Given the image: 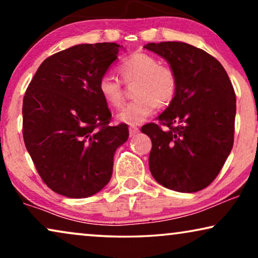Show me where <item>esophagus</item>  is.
Here are the masks:
<instances>
[{
    "label": "esophagus",
    "mask_w": 258,
    "mask_h": 258,
    "mask_svg": "<svg viewBox=\"0 0 258 258\" xmlns=\"http://www.w3.org/2000/svg\"><path fill=\"white\" fill-rule=\"evenodd\" d=\"M140 133V129L137 128V126H135V125H130L129 126V134H130V137H133V136H135V135H137V134Z\"/></svg>",
    "instance_id": "1"
}]
</instances>
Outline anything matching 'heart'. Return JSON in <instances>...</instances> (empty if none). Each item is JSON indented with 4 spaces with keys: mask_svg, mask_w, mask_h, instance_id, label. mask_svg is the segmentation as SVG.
Returning <instances> with one entry per match:
<instances>
[{
    "mask_svg": "<svg viewBox=\"0 0 258 258\" xmlns=\"http://www.w3.org/2000/svg\"><path fill=\"white\" fill-rule=\"evenodd\" d=\"M118 73L125 83H135V101L126 104L116 118L125 124H141L153 115L158 105L167 107L177 93V76L170 67L146 52H135L123 59ZM98 93L110 107L118 108L124 101L122 82L110 74L98 80Z\"/></svg>",
    "mask_w": 258,
    "mask_h": 258,
    "instance_id": "heart-1",
    "label": "heart"
}]
</instances>
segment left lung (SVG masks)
Returning a JSON list of instances; mask_svg holds the SVG:
<instances>
[{
  "label": "left lung",
  "mask_w": 258,
  "mask_h": 258,
  "mask_svg": "<svg viewBox=\"0 0 258 258\" xmlns=\"http://www.w3.org/2000/svg\"><path fill=\"white\" fill-rule=\"evenodd\" d=\"M167 59L177 76V93L156 123L141 130L153 148L149 168L165 188L196 192L216 178L232 149L236 96L223 66L183 42L144 45Z\"/></svg>",
  "instance_id": "left-lung-1"
}]
</instances>
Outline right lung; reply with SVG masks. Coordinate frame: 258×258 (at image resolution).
<instances>
[{"label": "right lung", "mask_w": 258, "mask_h": 258, "mask_svg": "<svg viewBox=\"0 0 258 258\" xmlns=\"http://www.w3.org/2000/svg\"><path fill=\"white\" fill-rule=\"evenodd\" d=\"M117 43L77 44L45 58L23 97V140L38 175L52 191L84 199L110 181L126 124L111 112L98 80L117 58Z\"/></svg>", "instance_id": "add662e5"}]
</instances>
